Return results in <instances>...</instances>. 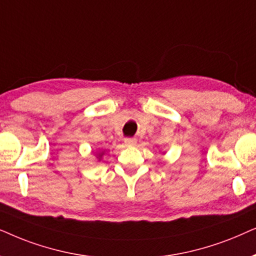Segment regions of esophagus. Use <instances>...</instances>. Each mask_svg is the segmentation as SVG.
Segmentation results:
<instances>
[{
    "label": "esophagus",
    "mask_w": 256,
    "mask_h": 256,
    "mask_svg": "<svg viewBox=\"0 0 256 256\" xmlns=\"http://www.w3.org/2000/svg\"><path fill=\"white\" fill-rule=\"evenodd\" d=\"M124 142L126 146H134L136 144H137V140L134 138H125L124 139Z\"/></svg>",
    "instance_id": "34e87169"
}]
</instances>
